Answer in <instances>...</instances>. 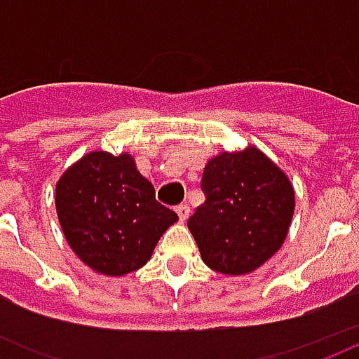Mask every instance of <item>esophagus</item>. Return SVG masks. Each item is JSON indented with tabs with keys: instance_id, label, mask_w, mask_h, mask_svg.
Segmentation results:
<instances>
[{
	"instance_id": "esophagus-1",
	"label": "esophagus",
	"mask_w": 359,
	"mask_h": 359,
	"mask_svg": "<svg viewBox=\"0 0 359 359\" xmlns=\"http://www.w3.org/2000/svg\"><path fill=\"white\" fill-rule=\"evenodd\" d=\"M175 211H177V215H179L180 221H187L188 215H190V208H188V203H180V205L175 208Z\"/></svg>"
}]
</instances>
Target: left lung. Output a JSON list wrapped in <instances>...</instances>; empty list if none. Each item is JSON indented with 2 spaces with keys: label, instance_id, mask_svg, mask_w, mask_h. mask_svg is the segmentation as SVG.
<instances>
[{
  "label": "left lung",
  "instance_id": "obj_1",
  "mask_svg": "<svg viewBox=\"0 0 359 359\" xmlns=\"http://www.w3.org/2000/svg\"><path fill=\"white\" fill-rule=\"evenodd\" d=\"M202 190L205 202L188 229L203 264L223 275H246L277 254L292 221L294 188L264 151L248 146L211 157Z\"/></svg>",
  "mask_w": 359,
  "mask_h": 359
}]
</instances>
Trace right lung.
Masks as SVG:
<instances>
[{"label": "right lung", "instance_id": "add662e5", "mask_svg": "<svg viewBox=\"0 0 359 359\" xmlns=\"http://www.w3.org/2000/svg\"><path fill=\"white\" fill-rule=\"evenodd\" d=\"M55 208L74 254L107 277L146 265L161 234L179 219L157 202L133 156L107 151H90L63 172Z\"/></svg>", "mask_w": 359, "mask_h": 359}]
</instances>
